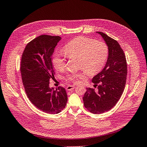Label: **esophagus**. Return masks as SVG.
Here are the masks:
<instances>
[{
  "label": "esophagus",
  "mask_w": 147,
  "mask_h": 147,
  "mask_svg": "<svg viewBox=\"0 0 147 147\" xmlns=\"http://www.w3.org/2000/svg\"><path fill=\"white\" fill-rule=\"evenodd\" d=\"M75 88V86H73V85H68V86H67L66 88V90L67 91H71L72 90L74 89Z\"/></svg>",
  "instance_id": "obj_1"
}]
</instances>
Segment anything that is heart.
Masks as SVG:
<instances>
[{"instance_id":"heart-1","label":"heart","mask_w":147,"mask_h":147,"mask_svg":"<svg viewBox=\"0 0 147 147\" xmlns=\"http://www.w3.org/2000/svg\"><path fill=\"white\" fill-rule=\"evenodd\" d=\"M63 50L65 54L62 53L54 54L52 59L54 68L62 71L66 67V56L69 59L77 57L78 67L90 75L102 69L108 56V47L105 42L86 37L75 38L65 46ZM83 76L82 73H71L67 75L66 79L76 83Z\"/></svg>"}]
</instances>
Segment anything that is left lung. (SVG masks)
Here are the masks:
<instances>
[{
	"mask_svg": "<svg viewBox=\"0 0 147 147\" xmlns=\"http://www.w3.org/2000/svg\"><path fill=\"white\" fill-rule=\"evenodd\" d=\"M101 35L108 47L105 66L92 79L97 90L86 88L83 97L85 107L90 112L99 115L109 111L120 99L126 84L127 65L125 55L119 43L102 32Z\"/></svg>",
	"mask_w": 147,
	"mask_h": 147,
	"instance_id": "1",
	"label": "left lung"
}]
</instances>
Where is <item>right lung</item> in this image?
<instances>
[{
    "label": "right lung",
    "instance_id": "right-lung-1",
    "mask_svg": "<svg viewBox=\"0 0 147 147\" xmlns=\"http://www.w3.org/2000/svg\"><path fill=\"white\" fill-rule=\"evenodd\" d=\"M61 37L40 35L25 48L20 62V73L25 93L36 107L48 114H57L66 106L68 97L65 88H50L54 70L51 57Z\"/></svg>",
    "mask_w": 147,
    "mask_h": 147
}]
</instances>
